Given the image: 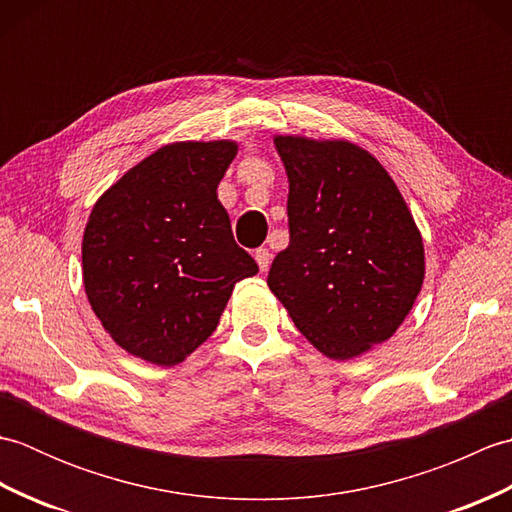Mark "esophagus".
Listing matches in <instances>:
<instances>
[{
	"label": "esophagus",
	"mask_w": 512,
	"mask_h": 512,
	"mask_svg": "<svg viewBox=\"0 0 512 512\" xmlns=\"http://www.w3.org/2000/svg\"><path fill=\"white\" fill-rule=\"evenodd\" d=\"M255 262L259 264V270H262V273H266L268 270V266H270V250L268 248H257L255 250Z\"/></svg>",
	"instance_id": "esophagus-1"
}]
</instances>
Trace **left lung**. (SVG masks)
Returning a JSON list of instances; mask_svg holds the SVG:
<instances>
[{
    "label": "left lung",
    "instance_id": "1",
    "mask_svg": "<svg viewBox=\"0 0 512 512\" xmlns=\"http://www.w3.org/2000/svg\"><path fill=\"white\" fill-rule=\"evenodd\" d=\"M290 244L268 288L299 332L334 361L394 336L420 295L422 235L396 182L350 140L275 136Z\"/></svg>",
    "mask_w": 512,
    "mask_h": 512
}]
</instances>
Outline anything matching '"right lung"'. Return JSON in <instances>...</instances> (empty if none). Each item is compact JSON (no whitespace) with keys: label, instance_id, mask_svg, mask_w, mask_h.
<instances>
[{"label":"right lung","instance_id":"add662e5","mask_svg":"<svg viewBox=\"0 0 512 512\" xmlns=\"http://www.w3.org/2000/svg\"><path fill=\"white\" fill-rule=\"evenodd\" d=\"M235 154L233 140L160 147L90 213L85 295L116 345L147 363H182L215 332L237 281L257 275L217 200Z\"/></svg>","mask_w":512,"mask_h":512}]
</instances>
